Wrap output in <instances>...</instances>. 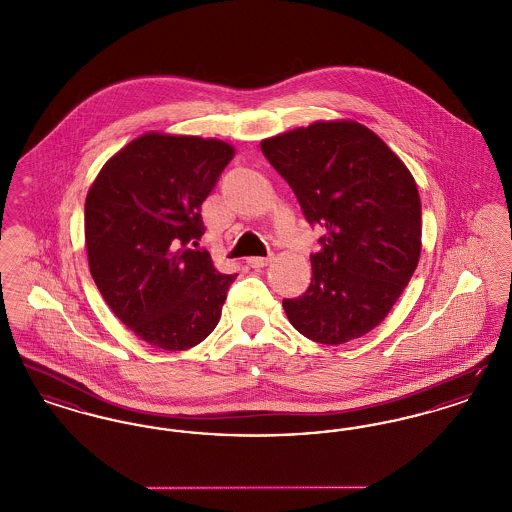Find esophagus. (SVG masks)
<instances>
[{
  "instance_id": "1",
  "label": "esophagus",
  "mask_w": 512,
  "mask_h": 512,
  "mask_svg": "<svg viewBox=\"0 0 512 512\" xmlns=\"http://www.w3.org/2000/svg\"><path fill=\"white\" fill-rule=\"evenodd\" d=\"M245 263L251 268H263L270 263V257H247Z\"/></svg>"
}]
</instances>
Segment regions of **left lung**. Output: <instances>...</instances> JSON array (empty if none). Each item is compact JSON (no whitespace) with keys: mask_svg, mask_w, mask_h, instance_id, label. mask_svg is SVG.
Returning <instances> with one entry per match:
<instances>
[{"mask_svg":"<svg viewBox=\"0 0 512 512\" xmlns=\"http://www.w3.org/2000/svg\"><path fill=\"white\" fill-rule=\"evenodd\" d=\"M324 236L307 292L284 299L293 328L340 345L376 328L409 284L422 249L413 174L370 128L317 121L261 142Z\"/></svg>","mask_w":512,"mask_h":512,"instance_id":"left-lung-1","label":"left lung"}]
</instances>
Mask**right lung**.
I'll return each mask as SVG.
<instances>
[{
	"mask_svg": "<svg viewBox=\"0 0 512 512\" xmlns=\"http://www.w3.org/2000/svg\"><path fill=\"white\" fill-rule=\"evenodd\" d=\"M234 151L217 138L147 132L117 151L88 190L92 278L122 324L153 347L190 349L219 324L236 276L188 244L203 236L201 203Z\"/></svg>",
	"mask_w": 512,
	"mask_h": 512,
	"instance_id": "add662e5",
	"label": "right lung"
}]
</instances>
